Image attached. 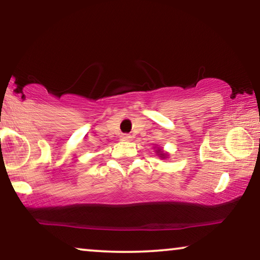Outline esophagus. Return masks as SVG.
I'll use <instances>...</instances> for the list:
<instances>
[{
    "mask_svg": "<svg viewBox=\"0 0 260 260\" xmlns=\"http://www.w3.org/2000/svg\"><path fill=\"white\" fill-rule=\"evenodd\" d=\"M121 139L123 141H131L132 140V136H129V134H122V136H121Z\"/></svg>",
    "mask_w": 260,
    "mask_h": 260,
    "instance_id": "34e87169",
    "label": "esophagus"
}]
</instances>
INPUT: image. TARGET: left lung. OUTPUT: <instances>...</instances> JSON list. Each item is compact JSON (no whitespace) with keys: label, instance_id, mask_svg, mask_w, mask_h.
I'll list each match as a JSON object with an SVG mask.
<instances>
[{"label":"left lung","instance_id":"obj_1","mask_svg":"<svg viewBox=\"0 0 260 260\" xmlns=\"http://www.w3.org/2000/svg\"><path fill=\"white\" fill-rule=\"evenodd\" d=\"M157 153H158V155H159V157H160V158H166V155H168V154L164 153V152L161 151V148H158Z\"/></svg>","mask_w":260,"mask_h":260}]
</instances>
